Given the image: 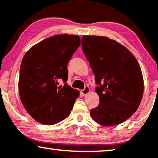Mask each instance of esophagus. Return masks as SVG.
Wrapping results in <instances>:
<instances>
[{
	"mask_svg": "<svg viewBox=\"0 0 158 158\" xmlns=\"http://www.w3.org/2000/svg\"><path fill=\"white\" fill-rule=\"evenodd\" d=\"M89 92H90V88H88V86H85V88L81 90V94L83 95V96H85L89 94Z\"/></svg>",
	"mask_w": 158,
	"mask_h": 158,
	"instance_id": "obj_1",
	"label": "esophagus"
}]
</instances>
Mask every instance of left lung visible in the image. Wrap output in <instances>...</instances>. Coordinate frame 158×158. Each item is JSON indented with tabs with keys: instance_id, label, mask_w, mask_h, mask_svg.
Segmentation results:
<instances>
[{
	"instance_id": "1",
	"label": "left lung",
	"mask_w": 158,
	"mask_h": 158,
	"mask_svg": "<svg viewBox=\"0 0 158 158\" xmlns=\"http://www.w3.org/2000/svg\"><path fill=\"white\" fill-rule=\"evenodd\" d=\"M82 47L100 99L90 116L103 126L125 122L137 111L143 96V76L137 60L128 49L106 36H83Z\"/></svg>"
}]
</instances>
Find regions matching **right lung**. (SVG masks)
<instances>
[{
  "instance_id": "add662e5",
  "label": "right lung",
  "mask_w": 158,
  "mask_h": 158,
  "mask_svg": "<svg viewBox=\"0 0 158 158\" xmlns=\"http://www.w3.org/2000/svg\"><path fill=\"white\" fill-rule=\"evenodd\" d=\"M81 45L77 35L58 34L34 45L21 64L19 90L21 103L36 122L55 124L70 115L79 91L58 81L68 80V65Z\"/></svg>"
}]
</instances>
